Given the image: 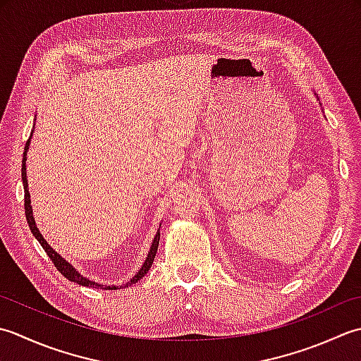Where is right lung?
<instances>
[{"mask_svg":"<svg viewBox=\"0 0 361 361\" xmlns=\"http://www.w3.org/2000/svg\"><path fill=\"white\" fill-rule=\"evenodd\" d=\"M34 126H35V123H34ZM32 132H34V129H32ZM32 132H31V135H29V138H27L26 146H25V152H23V160H21V180H23V187H25V213H26V219H27L29 229H31V232H32L34 237L37 238V241L40 243L43 249H45L47 255L49 257L51 260H53L54 267H56L59 271H61V274L67 277L68 281L75 282V283H78V285L88 286V288H98V290H99V288H101V290H118V288H128V286L137 283V282L140 281V279L146 276V273H148L149 268H151V264H152L154 259H156L157 247H159V240H160V227L157 229L156 237H154V240H152V243H151L149 252H148V255H146V259H145V262H143V264H142V268L138 269V273H137L134 277H132L129 282L123 283V285H120V286H115V285H112V286H110V285H109V286H107V285H101V283H98V282L90 281V279H87L85 276L80 274L79 271H78L75 267H73L71 263H68L67 260L62 259V255H59V254L54 251V249L48 245V241H47L45 238H43V235L40 233L39 227H37L34 215H32L31 195H29L27 176H26V160H27L26 156H27V151H29V143H31V138H32ZM160 224H161V223H160Z\"/></svg>","mask_w":361,"mask_h":361,"instance_id":"1","label":"right lung"}]
</instances>
